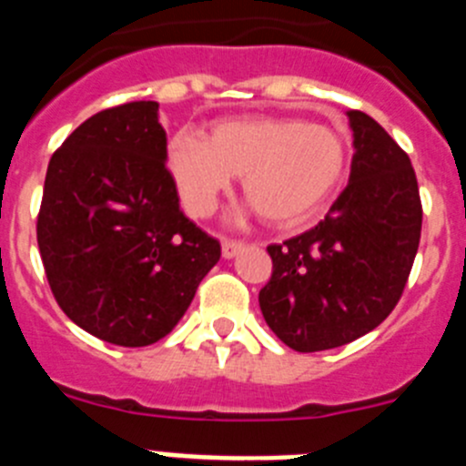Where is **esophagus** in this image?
I'll use <instances>...</instances> for the list:
<instances>
[{"label":"esophagus","mask_w":466,"mask_h":466,"mask_svg":"<svg viewBox=\"0 0 466 466\" xmlns=\"http://www.w3.org/2000/svg\"><path fill=\"white\" fill-rule=\"evenodd\" d=\"M242 242H238V240H221V254H224V258H233V257H238V254H240V249H242Z\"/></svg>","instance_id":"esophagus-1"}]
</instances>
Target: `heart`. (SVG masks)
<instances>
[{
  "mask_svg": "<svg viewBox=\"0 0 466 466\" xmlns=\"http://www.w3.org/2000/svg\"><path fill=\"white\" fill-rule=\"evenodd\" d=\"M167 170L193 217L214 212L242 177V193L270 226L291 228L315 217L345 182L350 166L343 135L291 116L249 114L219 121L209 137L172 135Z\"/></svg>",
  "mask_w": 466,
  "mask_h": 466,
  "instance_id": "1",
  "label": "heart"
}]
</instances>
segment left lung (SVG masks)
Here are the masks:
<instances>
[{
  "label": "left lung",
  "instance_id": "8db88e82",
  "mask_svg": "<svg viewBox=\"0 0 466 466\" xmlns=\"http://www.w3.org/2000/svg\"><path fill=\"white\" fill-rule=\"evenodd\" d=\"M345 191L315 228L270 245L263 319L296 352H319L373 331L401 299L418 254L422 205L406 151L357 109Z\"/></svg>",
  "mask_w": 466,
  "mask_h": 466
}]
</instances>
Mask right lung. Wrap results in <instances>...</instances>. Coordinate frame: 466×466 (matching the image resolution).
<instances>
[{"label":"right lung","instance_id":"add662e5","mask_svg":"<svg viewBox=\"0 0 466 466\" xmlns=\"http://www.w3.org/2000/svg\"><path fill=\"white\" fill-rule=\"evenodd\" d=\"M158 102L81 123L48 163L36 242L57 306L95 339L144 348L172 331L219 242L179 209Z\"/></svg>","mask_w":466,"mask_h":466}]
</instances>
